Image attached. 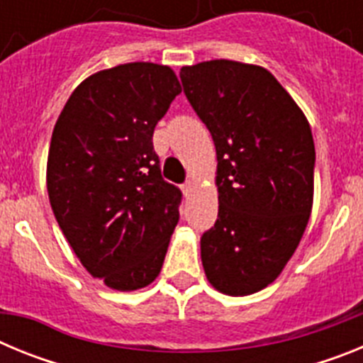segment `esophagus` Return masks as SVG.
Instances as JSON below:
<instances>
[{"label": "esophagus", "instance_id": "34e87169", "mask_svg": "<svg viewBox=\"0 0 363 363\" xmlns=\"http://www.w3.org/2000/svg\"><path fill=\"white\" fill-rule=\"evenodd\" d=\"M182 191H184L185 196H191L192 191H194V184H192L191 179H187V182H185V184L182 185Z\"/></svg>", "mask_w": 363, "mask_h": 363}]
</instances>
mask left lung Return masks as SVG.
Here are the masks:
<instances>
[{
	"label": "left lung",
	"instance_id": "left-lung-1",
	"mask_svg": "<svg viewBox=\"0 0 363 363\" xmlns=\"http://www.w3.org/2000/svg\"><path fill=\"white\" fill-rule=\"evenodd\" d=\"M179 79L216 147L220 207L201 234L205 274L221 293L252 294L280 274L309 221L311 127L262 67L213 60L184 67Z\"/></svg>",
	"mask_w": 363,
	"mask_h": 363
}]
</instances>
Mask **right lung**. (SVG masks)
I'll return each mask as SVG.
<instances>
[{
	"label": "right lung",
	"instance_id": "obj_1",
	"mask_svg": "<svg viewBox=\"0 0 363 363\" xmlns=\"http://www.w3.org/2000/svg\"><path fill=\"white\" fill-rule=\"evenodd\" d=\"M182 92L169 67L127 63L86 78L54 127L50 207L83 267L118 291L162 271L182 191L165 182L154 127Z\"/></svg>",
	"mask_w": 363,
	"mask_h": 363
}]
</instances>
